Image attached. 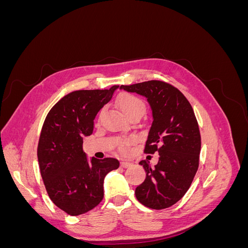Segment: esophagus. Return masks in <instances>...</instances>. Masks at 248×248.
<instances>
[{
    "instance_id": "esophagus-1",
    "label": "esophagus",
    "mask_w": 248,
    "mask_h": 248,
    "mask_svg": "<svg viewBox=\"0 0 248 248\" xmlns=\"http://www.w3.org/2000/svg\"><path fill=\"white\" fill-rule=\"evenodd\" d=\"M132 166V163L129 161H121V167L126 169V168H129Z\"/></svg>"
}]
</instances>
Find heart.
<instances>
[{
	"instance_id": "obj_1",
	"label": "heart",
	"mask_w": 248,
	"mask_h": 248,
	"mask_svg": "<svg viewBox=\"0 0 248 248\" xmlns=\"http://www.w3.org/2000/svg\"><path fill=\"white\" fill-rule=\"evenodd\" d=\"M117 104L119 108L121 109V111L127 118L134 115H139L141 117L146 110L145 102L140 98H139V97H137L136 95H132L129 93H123L120 95L118 97ZM130 142H131L130 139L122 140L121 142L122 150H125L127 147H128L130 145Z\"/></svg>"
}]
</instances>
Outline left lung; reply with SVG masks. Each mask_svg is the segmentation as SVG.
<instances>
[{
  "instance_id": "8db88e82",
  "label": "left lung",
  "mask_w": 248,
  "mask_h": 248,
  "mask_svg": "<svg viewBox=\"0 0 248 248\" xmlns=\"http://www.w3.org/2000/svg\"><path fill=\"white\" fill-rule=\"evenodd\" d=\"M120 89L147 98L153 122L144 152L159 154L154 167L147 160L140 161L146 170V179L136 188V197L148 208H169L184 197L199 168L201 134L194 111L177 88L161 80Z\"/></svg>"
}]
</instances>
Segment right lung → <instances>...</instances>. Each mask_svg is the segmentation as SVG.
I'll return each mask as SVG.
<instances>
[{"label":"right lung","mask_w":248,"mask_h":248,"mask_svg":"<svg viewBox=\"0 0 248 248\" xmlns=\"http://www.w3.org/2000/svg\"><path fill=\"white\" fill-rule=\"evenodd\" d=\"M119 86L78 90L51 108L43 123L37 156L48 197L67 214L78 216L103 199V181L120 163L115 158L88 160L82 140L91 136L94 119Z\"/></svg>","instance_id":"1"}]
</instances>
